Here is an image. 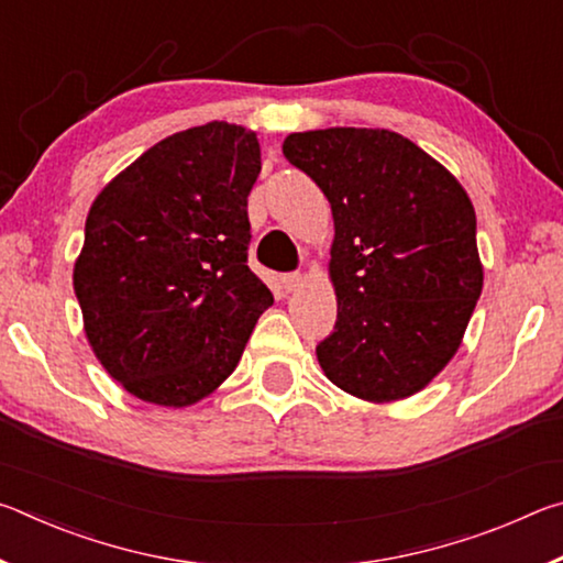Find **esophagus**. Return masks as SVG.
Masks as SVG:
<instances>
[{"instance_id": "1", "label": "esophagus", "mask_w": 563, "mask_h": 563, "mask_svg": "<svg viewBox=\"0 0 563 563\" xmlns=\"http://www.w3.org/2000/svg\"><path fill=\"white\" fill-rule=\"evenodd\" d=\"M302 283H305V275H302V273H288V275H283V288L288 290V292L300 290Z\"/></svg>"}]
</instances>
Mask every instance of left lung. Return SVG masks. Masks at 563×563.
<instances>
[{
    "mask_svg": "<svg viewBox=\"0 0 563 563\" xmlns=\"http://www.w3.org/2000/svg\"><path fill=\"white\" fill-rule=\"evenodd\" d=\"M283 154L320 186L335 221L338 322L316 350L322 373L367 402L419 393L460 350L482 295L470 196L387 129L290 133Z\"/></svg>",
    "mask_w": 563,
    "mask_h": 563,
    "instance_id": "8db88e82",
    "label": "left lung"
}]
</instances>
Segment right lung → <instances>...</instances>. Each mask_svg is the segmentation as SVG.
<instances>
[{"label": "right lung", "instance_id": "add662e5", "mask_svg": "<svg viewBox=\"0 0 563 563\" xmlns=\"http://www.w3.org/2000/svg\"><path fill=\"white\" fill-rule=\"evenodd\" d=\"M258 174L255 133L211 121L158 141L91 203L74 292L93 355L133 397H208L273 305L247 268Z\"/></svg>", "mask_w": 563, "mask_h": 563}]
</instances>
